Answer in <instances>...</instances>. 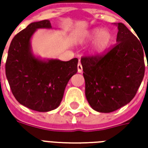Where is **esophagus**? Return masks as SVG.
I'll return each instance as SVG.
<instances>
[{"instance_id":"1","label":"esophagus","mask_w":148,"mask_h":148,"mask_svg":"<svg viewBox=\"0 0 148 148\" xmlns=\"http://www.w3.org/2000/svg\"><path fill=\"white\" fill-rule=\"evenodd\" d=\"M77 72H78V73H82V66L80 62H79L78 64H77Z\"/></svg>"}]
</instances>
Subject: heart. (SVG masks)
Here are the masks:
<instances>
[{
  "instance_id": "1",
  "label": "heart",
  "mask_w": 148,
  "mask_h": 148,
  "mask_svg": "<svg viewBox=\"0 0 148 148\" xmlns=\"http://www.w3.org/2000/svg\"><path fill=\"white\" fill-rule=\"evenodd\" d=\"M88 39L90 40L96 39L93 43V51L97 53H101L109 46L111 41V35L108 31H103L102 28H96L90 32Z\"/></svg>"
}]
</instances>
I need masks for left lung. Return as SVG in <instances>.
<instances>
[{"mask_svg": "<svg viewBox=\"0 0 148 148\" xmlns=\"http://www.w3.org/2000/svg\"><path fill=\"white\" fill-rule=\"evenodd\" d=\"M117 26L116 43L110 51L81 58L86 99L100 112H112L130 102L145 72L148 51H143V44L124 24Z\"/></svg>", "mask_w": 148, "mask_h": 148, "instance_id": "1", "label": "left lung"}]
</instances>
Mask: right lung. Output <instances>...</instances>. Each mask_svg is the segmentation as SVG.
<instances>
[{
	"label": "right lung",
	"instance_id": "add662e5",
	"mask_svg": "<svg viewBox=\"0 0 148 148\" xmlns=\"http://www.w3.org/2000/svg\"><path fill=\"white\" fill-rule=\"evenodd\" d=\"M39 28H51V24L48 20L31 23L15 36L8 49L5 74L18 102L35 111L49 112L60 105L68 82L77 72L78 59L36 58L30 40Z\"/></svg>",
	"mask_w": 148,
	"mask_h": 148
}]
</instances>
